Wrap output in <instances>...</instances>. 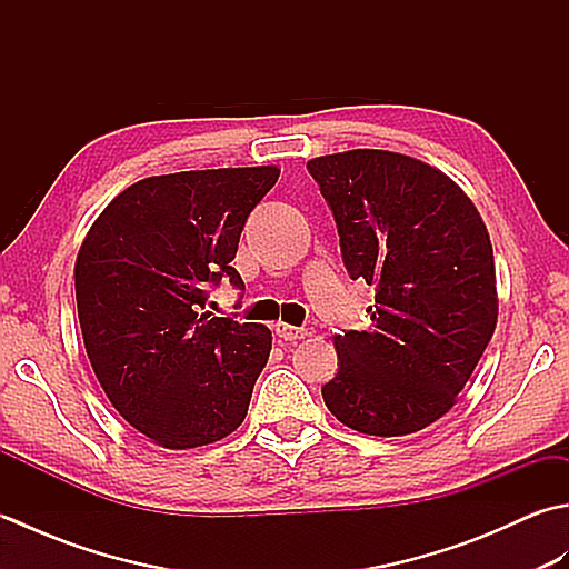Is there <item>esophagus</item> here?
<instances>
[{
	"label": "esophagus",
	"instance_id": "34e87169",
	"mask_svg": "<svg viewBox=\"0 0 569 569\" xmlns=\"http://www.w3.org/2000/svg\"><path fill=\"white\" fill-rule=\"evenodd\" d=\"M276 335L286 342H296V340H303V337H308V330L293 328V325H286V322H276Z\"/></svg>",
	"mask_w": 569,
	"mask_h": 569
}]
</instances>
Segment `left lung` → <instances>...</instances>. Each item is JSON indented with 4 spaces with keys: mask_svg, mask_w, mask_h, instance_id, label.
<instances>
[{
    "mask_svg": "<svg viewBox=\"0 0 569 569\" xmlns=\"http://www.w3.org/2000/svg\"><path fill=\"white\" fill-rule=\"evenodd\" d=\"M335 214L349 276L377 288L371 328L335 335L325 406L381 438L418 432L457 403L497 328L487 224L452 178L403 153L308 161Z\"/></svg>",
    "mask_w": 569,
    "mask_h": 569,
    "instance_id": "1",
    "label": "left lung"
}]
</instances>
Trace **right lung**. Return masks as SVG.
Segmentation results:
<instances>
[{"label": "right lung", "instance_id": "add662e5", "mask_svg": "<svg viewBox=\"0 0 569 569\" xmlns=\"http://www.w3.org/2000/svg\"><path fill=\"white\" fill-rule=\"evenodd\" d=\"M276 166L151 176L107 204L76 261L82 342L129 426L168 450L210 445L247 416L271 330L200 312L229 278Z\"/></svg>", "mask_w": 569, "mask_h": 569}]
</instances>
